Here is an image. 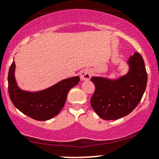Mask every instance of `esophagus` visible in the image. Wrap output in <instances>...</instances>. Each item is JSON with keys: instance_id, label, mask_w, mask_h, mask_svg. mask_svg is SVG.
Returning <instances> with one entry per match:
<instances>
[{"instance_id": "34e87169", "label": "esophagus", "mask_w": 159, "mask_h": 159, "mask_svg": "<svg viewBox=\"0 0 159 159\" xmlns=\"http://www.w3.org/2000/svg\"><path fill=\"white\" fill-rule=\"evenodd\" d=\"M92 73L89 70H83L81 72V79L82 81H87V80H89L91 78Z\"/></svg>"}]
</instances>
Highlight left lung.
<instances>
[{
    "label": "left lung",
    "mask_w": 159,
    "mask_h": 159,
    "mask_svg": "<svg viewBox=\"0 0 159 159\" xmlns=\"http://www.w3.org/2000/svg\"><path fill=\"white\" fill-rule=\"evenodd\" d=\"M129 71L117 79L92 77L95 90L91 106L104 120H116L129 114L139 104L145 91L147 75L144 61L139 52L129 57Z\"/></svg>",
    "instance_id": "obj_1"
}]
</instances>
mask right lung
<instances>
[{"mask_svg": "<svg viewBox=\"0 0 159 159\" xmlns=\"http://www.w3.org/2000/svg\"><path fill=\"white\" fill-rule=\"evenodd\" d=\"M13 61L8 73L9 94L18 110L37 121H47L56 116L64 107L70 89L77 85L79 76L62 80L55 85L37 92L23 90L17 84Z\"/></svg>", "mask_w": 159, "mask_h": 159, "instance_id": "right-lung-1", "label": "right lung"}]
</instances>
